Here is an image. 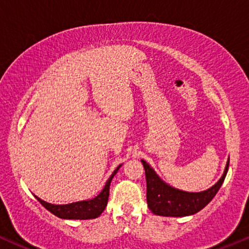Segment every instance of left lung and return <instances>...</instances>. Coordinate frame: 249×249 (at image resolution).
<instances>
[{"mask_svg":"<svg viewBox=\"0 0 249 249\" xmlns=\"http://www.w3.org/2000/svg\"><path fill=\"white\" fill-rule=\"evenodd\" d=\"M144 168L147 182V203L153 213L168 217H184L194 215L208 204L221 188L229 170V162L226 163L225 171L222 178L210 187L209 190L192 193L174 188L165 184L155 171L141 160Z\"/></svg>","mask_w":249,"mask_h":249,"instance_id":"left-lung-1","label":"left lung"}]
</instances>
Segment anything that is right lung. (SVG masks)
<instances>
[{
	"label": "right lung",
	"instance_id": "obj_1",
	"mask_svg": "<svg viewBox=\"0 0 249 249\" xmlns=\"http://www.w3.org/2000/svg\"><path fill=\"white\" fill-rule=\"evenodd\" d=\"M121 168V165L117 166V169L112 172V175L110 176L108 181L106 182L105 188H103L101 193L97 196L94 197L92 200L87 201H79V202H73L69 204H52L46 202V201L39 199L36 195L34 196L36 197V200L42 204L47 210H49L50 213H54L55 216L59 217L63 219H92L99 217L103 213V210L107 207L108 203V197H109V188H110V182H111L114 176L117 174V171Z\"/></svg>",
	"mask_w": 249,
	"mask_h": 249
}]
</instances>
